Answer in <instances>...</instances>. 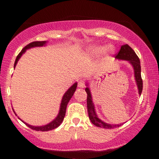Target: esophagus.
<instances>
[{
	"instance_id": "obj_1",
	"label": "esophagus",
	"mask_w": 159,
	"mask_h": 159,
	"mask_svg": "<svg viewBox=\"0 0 159 159\" xmlns=\"http://www.w3.org/2000/svg\"><path fill=\"white\" fill-rule=\"evenodd\" d=\"M78 87H81V88H84V87H85V84H84V82L83 81H82V80H81V81H78Z\"/></svg>"
}]
</instances>
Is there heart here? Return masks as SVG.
I'll list each match as a JSON object with an SVG mask.
<instances>
[{
	"label": "heart",
	"instance_id": "heart-1",
	"mask_svg": "<svg viewBox=\"0 0 159 159\" xmlns=\"http://www.w3.org/2000/svg\"><path fill=\"white\" fill-rule=\"evenodd\" d=\"M115 48L114 45H107L105 47L101 45H90L87 48V53L91 57L97 56L99 54H103L104 55L108 56L114 52Z\"/></svg>",
	"mask_w": 159,
	"mask_h": 159
}]
</instances>
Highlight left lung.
I'll return each instance as SVG.
<instances>
[{
    "mask_svg": "<svg viewBox=\"0 0 159 159\" xmlns=\"http://www.w3.org/2000/svg\"><path fill=\"white\" fill-rule=\"evenodd\" d=\"M116 60H120V61H129V63L132 65L133 67V70H134V80H135L137 87H138V93L140 96L143 90V81H142L141 78V68H140V62L139 58L136 53L134 52V50L129 46V45L125 44L122 45L119 53L116 54L115 57ZM86 87L85 91L87 93V112H88V116L90 118L91 123L93 125H96L97 127L104 128V129H114V128L119 127L123 123L120 124H110L104 122L101 119H99L98 116L96 112V109H95V105L93 102L92 95L90 88H89V82H86Z\"/></svg>",
    "mask_w": 159,
    "mask_h": 159,
    "instance_id": "obj_1",
    "label": "left lung"
}]
</instances>
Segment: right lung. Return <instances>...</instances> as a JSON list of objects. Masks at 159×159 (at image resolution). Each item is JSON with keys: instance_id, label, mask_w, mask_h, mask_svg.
<instances>
[{"instance_id": "right-lung-1", "label": "right lung", "mask_w": 159, "mask_h": 159, "mask_svg": "<svg viewBox=\"0 0 159 159\" xmlns=\"http://www.w3.org/2000/svg\"><path fill=\"white\" fill-rule=\"evenodd\" d=\"M47 43H48V41H36V42H33V43L26 45V46H25V48H24L21 51V52L19 53V55H18L17 57H16L15 63H14V69L16 68V64L18 63V61H19V59L21 57V56H22L23 54L26 52V51L27 50V49L35 48V47L45 46V45H47ZM77 85H78V83L77 82H75L73 85L71 86L68 90H66V92L65 93L64 95L63 96V98H62L61 106H60L59 113H58V114L57 115L56 117L54 118V120H53L52 122H50L49 123L46 124V125H39V126L31 125H30V124L24 122L22 120L20 119L19 116H18V117H19V119L20 120H21L24 123L26 124V125L29 128L32 129L33 130L41 131V132H46V131H50V130H52V129H56V128H57L58 126H59V125L62 123V122L63 121V119H64V116L66 115V111L67 104L69 103V100L71 99V98H72V96H73L75 91L76 90V88H77ZM12 110H13V108H12ZM13 111H14V113H15V114L17 116V114H16L15 111L13 110Z\"/></svg>"}]
</instances>
